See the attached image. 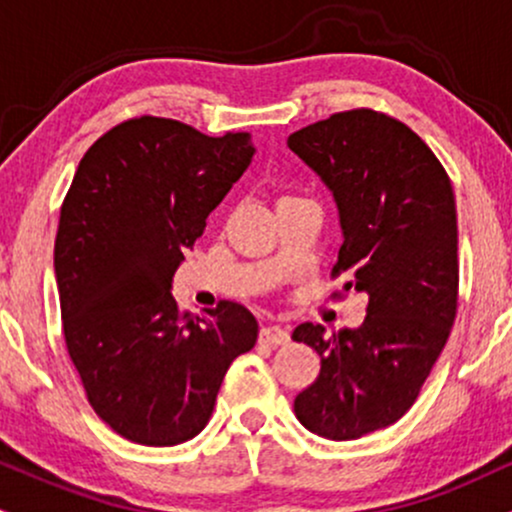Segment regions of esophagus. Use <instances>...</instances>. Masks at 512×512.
<instances>
[{"mask_svg": "<svg viewBox=\"0 0 512 512\" xmlns=\"http://www.w3.org/2000/svg\"><path fill=\"white\" fill-rule=\"evenodd\" d=\"M260 341L267 343V346H286V343L291 341V334H288L283 326L269 324L260 331Z\"/></svg>", "mask_w": 512, "mask_h": 512, "instance_id": "esophagus-1", "label": "esophagus"}]
</instances>
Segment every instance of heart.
<instances>
[{
  "label": "heart",
  "instance_id": "obj_1",
  "mask_svg": "<svg viewBox=\"0 0 512 512\" xmlns=\"http://www.w3.org/2000/svg\"><path fill=\"white\" fill-rule=\"evenodd\" d=\"M283 200H286V197H283Z\"/></svg>",
  "mask_w": 512,
  "mask_h": 512
}]
</instances>
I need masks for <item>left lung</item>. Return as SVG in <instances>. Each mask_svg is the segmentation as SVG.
<instances>
[{
  "label": "left lung",
  "mask_w": 512,
  "mask_h": 512,
  "mask_svg": "<svg viewBox=\"0 0 512 512\" xmlns=\"http://www.w3.org/2000/svg\"><path fill=\"white\" fill-rule=\"evenodd\" d=\"M288 147L334 195L343 245L331 276L369 295L357 329L295 326L322 357L295 396V417L331 441L398 422L420 396L458 310V219L451 178L405 123L350 109L288 135Z\"/></svg>",
  "instance_id": "1"
}]
</instances>
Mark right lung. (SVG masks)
<instances>
[{
	"label": "right lung",
	"mask_w": 512,
	"mask_h": 512,
	"mask_svg": "<svg viewBox=\"0 0 512 512\" xmlns=\"http://www.w3.org/2000/svg\"><path fill=\"white\" fill-rule=\"evenodd\" d=\"M252 155L250 133L209 138L138 116L80 159L54 243L61 324L88 403L123 439H193L226 369L255 346L257 319L243 305L221 300L193 317L171 295L183 252Z\"/></svg>",
	"instance_id": "obj_1"
}]
</instances>
